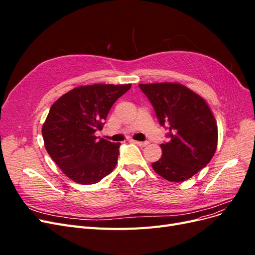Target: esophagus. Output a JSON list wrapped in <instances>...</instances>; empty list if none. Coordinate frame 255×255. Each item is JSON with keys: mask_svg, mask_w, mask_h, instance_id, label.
Returning <instances> with one entry per match:
<instances>
[{"mask_svg": "<svg viewBox=\"0 0 255 255\" xmlns=\"http://www.w3.org/2000/svg\"><path fill=\"white\" fill-rule=\"evenodd\" d=\"M133 142L136 143L137 145H139V146H145L146 144L149 143V141H136V140H133Z\"/></svg>", "mask_w": 255, "mask_h": 255, "instance_id": "34e87169", "label": "esophagus"}]
</instances>
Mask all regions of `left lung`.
I'll use <instances>...</instances> for the list:
<instances>
[{
  "label": "left lung",
  "mask_w": 255,
  "mask_h": 255,
  "mask_svg": "<svg viewBox=\"0 0 255 255\" xmlns=\"http://www.w3.org/2000/svg\"><path fill=\"white\" fill-rule=\"evenodd\" d=\"M161 127L167 126L168 142L161 157L152 164L157 174L170 182H184L213 158L218 128L203 98L177 83L139 84Z\"/></svg>",
  "instance_id": "1"
}]
</instances>
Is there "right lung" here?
Segmentation results:
<instances>
[{
  "instance_id": "obj_1",
  "label": "right lung",
  "mask_w": 255,
  "mask_h": 255,
  "mask_svg": "<svg viewBox=\"0 0 255 255\" xmlns=\"http://www.w3.org/2000/svg\"><path fill=\"white\" fill-rule=\"evenodd\" d=\"M130 84H95L80 86L54 103L42 126L49 155L72 181L95 184L117 165L120 143L98 139L113 104Z\"/></svg>"
}]
</instances>
